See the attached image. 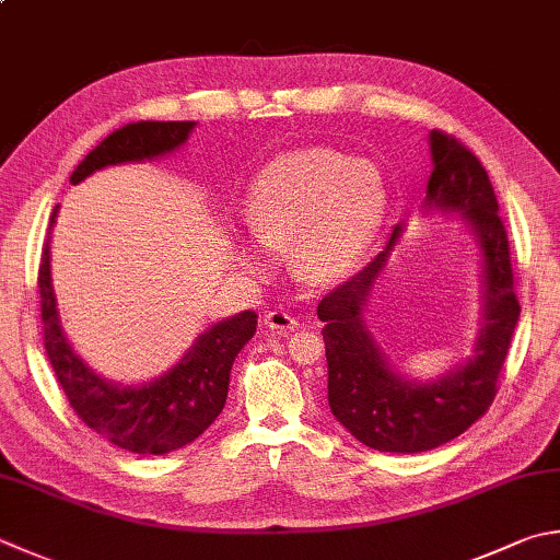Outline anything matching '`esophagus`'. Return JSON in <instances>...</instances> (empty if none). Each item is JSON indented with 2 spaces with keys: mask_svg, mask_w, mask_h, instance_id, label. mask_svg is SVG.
Returning <instances> with one entry per match:
<instances>
[{
  "mask_svg": "<svg viewBox=\"0 0 560 560\" xmlns=\"http://www.w3.org/2000/svg\"><path fill=\"white\" fill-rule=\"evenodd\" d=\"M262 324L268 326V329L272 331H294L298 329V319H294L292 314H288L284 310H272V312H266V316H262Z\"/></svg>",
  "mask_w": 560,
  "mask_h": 560,
  "instance_id": "34e87169",
  "label": "esophagus"
}]
</instances>
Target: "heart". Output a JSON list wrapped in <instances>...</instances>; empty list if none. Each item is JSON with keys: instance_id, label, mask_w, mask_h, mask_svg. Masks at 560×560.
Instances as JSON below:
<instances>
[{"instance_id": "b5f03b06", "label": "heart", "mask_w": 560, "mask_h": 560, "mask_svg": "<svg viewBox=\"0 0 560 560\" xmlns=\"http://www.w3.org/2000/svg\"><path fill=\"white\" fill-rule=\"evenodd\" d=\"M385 209L387 185L377 165L304 149L272 158L253 177L244 219L262 248L290 244V266L300 278L329 284L371 246ZM238 256L246 268L260 266L256 248L241 246Z\"/></svg>"}]
</instances>
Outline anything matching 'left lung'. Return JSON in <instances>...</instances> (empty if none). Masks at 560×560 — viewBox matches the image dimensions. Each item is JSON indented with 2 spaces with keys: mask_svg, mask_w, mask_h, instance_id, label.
<instances>
[{
  "mask_svg": "<svg viewBox=\"0 0 560 560\" xmlns=\"http://www.w3.org/2000/svg\"><path fill=\"white\" fill-rule=\"evenodd\" d=\"M431 175L424 214L460 217L480 250V324L472 355L434 380H417L389 361L368 329L365 307L375 282L402 236L393 229L387 246L341 288L319 302L329 363V407L361 444L385 453H421L448 444L485 415L512 341L520 302L514 298L510 241L498 197L480 161L453 136L429 133Z\"/></svg>",
  "mask_w": 560,
  "mask_h": 560,
  "instance_id": "left-lung-1",
  "label": "left lung"
}]
</instances>
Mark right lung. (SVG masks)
Listing matches in <instances>:
<instances>
[{
	"instance_id": "right-lung-1",
	"label": "right lung",
	"mask_w": 560,
	"mask_h": 560,
	"mask_svg": "<svg viewBox=\"0 0 560 560\" xmlns=\"http://www.w3.org/2000/svg\"><path fill=\"white\" fill-rule=\"evenodd\" d=\"M195 121H139L126 124L84 155L70 183L78 185L109 165L158 161L183 149ZM58 207L52 209L48 238L38 266L40 319H44L46 353L70 407L100 436L114 446L143 456H163L192 444L224 409L229 373L250 336L258 314L241 312L209 326L187 348L180 361L141 385H121L100 375L62 331L56 290L50 278V231Z\"/></svg>"
}]
</instances>
